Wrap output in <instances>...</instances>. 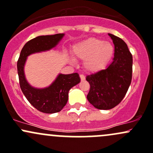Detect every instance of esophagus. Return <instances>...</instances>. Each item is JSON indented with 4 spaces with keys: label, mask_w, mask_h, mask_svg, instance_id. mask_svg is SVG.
Instances as JSON below:
<instances>
[{
    "label": "esophagus",
    "mask_w": 153,
    "mask_h": 153,
    "mask_svg": "<svg viewBox=\"0 0 153 153\" xmlns=\"http://www.w3.org/2000/svg\"><path fill=\"white\" fill-rule=\"evenodd\" d=\"M79 76H80V79H81L82 81H84V80L85 79V76H84L83 74H80V75H79Z\"/></svg>",
    "instance_id": "obj_1"
}]
</instances>
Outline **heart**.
<instances>
[{"label": "heart", "mask_w": 153, "mask_h": 153, "mask_svg": "<svg viewBox=\"0 0 153 153\" xmlns=\"http://www.w3.org/2000/svg\"><path fill=\"white\" fill-rule=\"evenodd\" d=\"M114 50V46L110 42L90 38L74 44L72 48V55L75 59L85 60V70L97 72L103 69L109 63Z\"/></svg>", "instance_id": "heart-1"}]
</instances>
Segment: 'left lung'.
I'll return each instance as SVG.
<instances>
[{
    "label": "left lung",
    "mask_w": 153,
    "mask_h": 153,
    "mask_svg": "<svg viewBox=\"0 0 153 153\" xmlns=\"http://www.w3.org/2000/svg\"><path fill=\"white\" fill-rule=\"evenodd\" d=\"M114 45L112 62L106 69L87 76L90 85L87 98L98 109H111L123 99L132 79L133 57L126 42L109 33Z\"/></svg>",
    "instance_id": "8db88e82"
}]
</instances>
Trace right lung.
Instances as JSON below:
<instances>
[{
	"mask_svg": "<svg viewBox=\"0 0 153 153\" xmlns=\"http://www.w3.org/2000/svg\"><path fill=\"white\" fill-rule=\"evenodd\" d=\"M64 36V33H58L40 36L31 39L25 44L17 62L19 85L24 96L36 109L47 114H53L61 111L68 101L70 89L80 82L79 75L77 73L59 74L50 86L36 88L30 85L26 79L25 65L29 55L55 48Z\"/></svg>",
	"mask_w": 153,
	"mask_h": 153,
	"instance_id": "add662e5",
	"label": "right lung"
}]
</instances>
